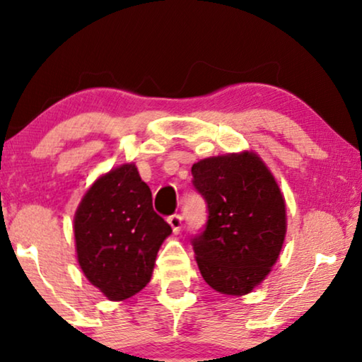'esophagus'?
Instances as JSON below:
<instances>
[{
    "label": "esophagus",
    "instance_id": "obj_1",
    "mask_svg": "<svg viewBox=\"0 0 362 362\" xmlns=\"http://www.w3.org/2000/svg\"><path fill=\"white\" fill-rule=\"evenodd\" d=\"M168 222H170V226L173 227V232H180L181 227H182V216L180 214H173L168 217Z\"/></svg>",
    "mask_w": 362,
    "mask_h": 362
}]
</instances>
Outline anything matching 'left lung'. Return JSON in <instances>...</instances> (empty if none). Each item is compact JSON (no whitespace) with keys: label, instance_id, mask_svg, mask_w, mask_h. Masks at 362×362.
<instances>
[{"label":"left lung","instance_id":"left-lung-1","mask_svg":"<svg viewBox=\"0 0 362 362\" xmlns=\"http://www.w3.org/2000/svg\"><path fill=\"white\" fill-rule=\"evenodd\" d=\"M207 222L191 239L202 279L216 291L250 293L279 259L286 232L285 199L255 153L212 156L192 165Z\"/></svg>","mask_w":362,"mask_h":362}]
</instances>
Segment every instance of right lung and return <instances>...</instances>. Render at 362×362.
Instances as JSON below:
<instances>
[{"instance_id":"1","label":"right lung","mask_w":362,"mask_h":362,"mask_svg":"<svg viewBox=\"0 0 362 362\" xmlns=\"http://www.w3.org/2000/svg\"><path fill=\"white\" fill-rule=\"evenodd\" d=\"M78 265L108 300L145 288L171 226L153 211L151 191L136 166L122 165L98 177L74 217Z\"/></svg>"}]
</instances>
